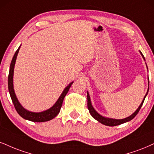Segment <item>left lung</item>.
Returning <instances> with one entry per match:
<instances>
[{"instance_id": "8db88e82", "label": "left lung", "mask_w": 154, "mask_h": 154, "mask_svg": "<svg viewBox=\"0 0 154 154\" xmlns=\"http://www.w3.org/2000/svg\"><path fill=\"white\" fill-rule=\"evenodd\" d=\"M140 53H141L142 57H143V58L144 60H145V58H144L143 55L142 54V53L140 51ZM148 68V67H147ZM148 91H149V89H148L147 91V93L145 95V96H144V98L142 100L141 105L138 106V108L137 109V110L134 112V113H133L132 115H131L130 116L127 117V118H125V119H109V118H106V117H103L101 115H100L99 113H98L97 111H96L94 109V107H93L92 104H91V98H90V96H89V94H88V92H87V99H88V111L90 112V114L96 120H97L98 122H100V123H102V124L103 125H106V126H118V125H120V124H122V123H124L126 122H128V121H129L131 120H132L133 119H134V117L136 116V115H137V113L139 112L140 109H141L142 105H143V101L144 100H145V98L146 96H147V94H148Z\"/></svg>"}]
</instances>
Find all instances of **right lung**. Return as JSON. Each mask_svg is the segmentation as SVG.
I'll return each instance as SVG.
<instances>
[{"mask_svg": "<svg viewBox=\"0 0 154 154\" xmlns=\"http://www.w3.org/2000/svg\"><path fill=\"white\" fill-rule=\"evenodd\" d=\"M20 45L19 46L18 50L16 51L14 56L12 60H11V66H10V71H9L8 74V91L10 93V96L11 99H12L13 103L15 106V109H16V111L18 112V113L20 116L22 118H23L24 119L26 120L33 121V122H45V121H50L51 119H53L59 113L60 108H61L63 101L64 98H65L66 95L67 94L68 92V90L71 88V85L73 84V82H71V83L68 84V86L66 87V88L64 89V91H63L61 95L60 96L58 100L56 102V103L54 104L52 107L50 109L46 110V111L39 112V113H35V112H31L28 111V110L25 109L23 106L20 105V103H19L18 98H16V94H15L14 89H13V71H14V66L15 63H16V60L18 56L19 49L20 48Z\"/></svg>", "mask_w": 154, "mask_h": 154, "instance_id": "right-lung-1", "label": "right lung"}]
</instances>
